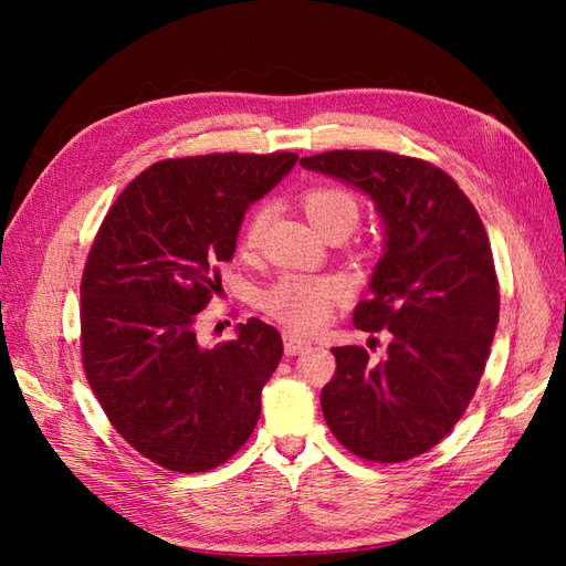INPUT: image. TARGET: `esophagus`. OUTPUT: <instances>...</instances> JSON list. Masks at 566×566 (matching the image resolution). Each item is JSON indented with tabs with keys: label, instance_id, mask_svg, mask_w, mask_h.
<instances>
[{
	"label": "esophagus",
	"instance_id": "obj_1",
	"mask_svg": "<svg viewBox=\"0 0 566 566\" xmlns=\"http://www.w3.org/2000/svg\"><path fill=\"white\" fill-rule=\"evenodd\" d=\"M311 345H314V343H311L308 338H304V335H298V333H284V353H286V355L304 353V350H308Z\"/></svg>",
	"mask_w": 566,
	"mask_h": 566
}]
</instances>
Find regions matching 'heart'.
<instances>
[{
	"label": "heart",
	"mask_w": 566,
	"mask_h": 566,
	"mask_svg": "<svg viewBox=\"0 0 566 566\" xmlns=\"http://www.w3.org/2000/svg\"><path fill=\"white\" fill-rule=\"evenodd\" d=\"M304 211L308 221L314 223L321 233L331 228H350L359 219V207L353 195L338 187H316L306 191ZM270 221V207H258L250 213L243 226V250H255L264 235V228ZM347 294L345 282L335 276H323V280H311V276H286L280 284L264 294V306H268L274 318H280L286 326L294 328H316L328 318L333 304H338Z\"/></svg>",
	"instance_id": "b5f03b06"
}]
</instances>
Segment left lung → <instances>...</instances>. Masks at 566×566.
I'll use <instances>...</instances> for the list:
<instances>
[{
	"instance_id": "obj_1",
	"label": "left lung",
	"mask_w": 566,
	"mask_h": 566,
	"mask_svg": "<svg viewBox=\"0 0 566 566\" xmlns=\"http://www.w3.org/2000/svg\"><path fill=\"white\" fill-rule=\"evenodd\" d=\"M375 203L384 252L359 331L387 328L379 363L355 345L333 347L335 377L321 391L326 423L369 462H403L448 436L472 401L499 323L494 255L472 201L440 167L384 150L302 158Z\"/></svg>"
}]
</instances>
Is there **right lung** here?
Segmentation results:
<instances>
[{"label": "right lung", "instance_id": "1", "mask_svg": "<svg viewBox=\"0 0 566 566\" xmlns=\"http://www.w3.org/2000/svg\"><path fill=\"white\" fill-rule=\"evenodd\" d=\"M296 153L163 160L106 213L80 286L82 365L130 448L172 472H207L245 444L282 335L250 318L207 347L197 316L221 290L250 203L292 172Z\"/></svg>", "mask_w": 566, "mask_h": 566}]
</instances>
